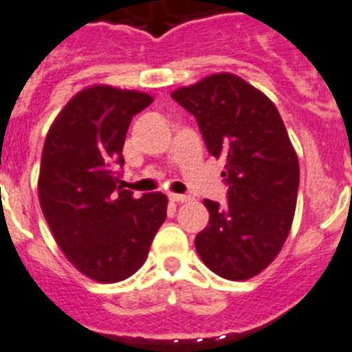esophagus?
<instances>
[{
	"label": "esophagus",
	"mask_w": 352,
	"mask_h": 352,
	"mask_svg": "<svg viewBox=\"0 0 352 352\" xmlns=\"http://www.w3.org/2000/svg\"><path fill=\"white\" fill-rule=\"evenodd\" d=\"M170 199H172V201H175V204H186V201H189V199H191V196L172 192V195H170Z\"/></svg>",
	"instance_id": "34e87169"
}]
</instances>
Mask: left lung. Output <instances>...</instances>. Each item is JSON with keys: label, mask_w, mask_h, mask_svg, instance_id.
I'll list each match as a JSON object with an SVG mask.
<instances>
[{"label": "left lung", "mask_w": 352, "mask_h": 352, "mask_svg": "<svg viewBox=\"0 0 352 352\" xmlns=\"http://www.w3.org/2000/svg\"><path fill=\"white\" fill-rule=\"evenodd\" d=\"M172 98L196 117L208 153L226 160L228 204L204 199L210 217L196 251L219 277L247 280L277 258L293 224L300 164L283 117L267 94L228 72Z\"/></svg>", "instance_id": "8db88e82"}]
</instances>
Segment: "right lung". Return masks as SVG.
I'll use <instances>...</instances> for the list:
<instances>
[{"instance_id":"obj_1","label":"right lung","mask_w":352,"mask_h":352,"mask_svg":"<svg viewBox=\"0 0 352 352\" xmlns=\"http://www.w3.org/2000/svg\"><path fill=\"white\" fill-rule=\"evenodd\" d=\"M153 101L140 91L91 85L66 103L45 137L40 207L66 259L96 283L135 274L166 219L163 192L135 198L113 172L124 164L133 116Z\"/></svg>"}]
</instances>
